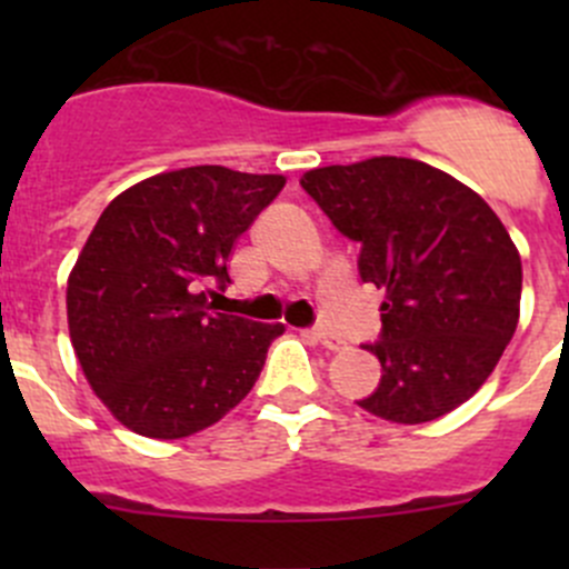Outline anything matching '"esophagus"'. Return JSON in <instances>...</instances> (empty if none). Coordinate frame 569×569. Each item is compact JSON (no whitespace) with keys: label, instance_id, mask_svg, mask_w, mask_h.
I'll return each mask as SVG.
<instances>
[{"label":"esophagus","instance_id":"34e87169","mask_svg":"<svg viewBox=\"0 0 569 569\" xmlns=\"http://www.w3.org/2000/svg\"><path fill=\"white\" fill-rule=\"evenodd\" d=\"M311 336L317 338V341L321 343V347L332 349V352H343V349H347V341H343L341 336H336V332L325 330V327H313Z\"/></svg>","mask_w":569,"mask_h":569}]
</instances>
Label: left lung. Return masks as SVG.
<instances>
[{
	"label": "left lung",
	"mask_w": 569,
	"mask_h": 569,
	"mask_svg": "<svg viewBox=\"0 0 569 569\" xmlns=\"http://www.w3.org/2000/svg\"><path fill=\"white\" fill-rule=\"evenodd\" d=\"M302 189L360 242V278L386 291L382 366L358 405L393 423L446 416L485 386L520 319L523 267L496 211L455 176L407 157L313 168Z\"/></svg>",
	"instance_id": "8db88e82"
}]
</instances>
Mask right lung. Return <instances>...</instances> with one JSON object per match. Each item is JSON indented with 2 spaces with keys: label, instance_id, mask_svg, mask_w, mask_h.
<instances>
[{
  "label": "right lung",
  "instance_id": "right-lung-1",
  "mask_svg": "<svg viewBox=\"0 0 569 569\" xmlns=\"http://www.w3.org/2000/svg\"><path fill=\"white\" fill-rule=\"evenodd\" d=\"M286 176L168 170L101 211L68 274V332L96 396L131 432L178 440L231 412L283 325L214 313L209 286Z\"/></svg>",
  "mask_w": 569,
  "mask_h": 569
}]
</instances>
